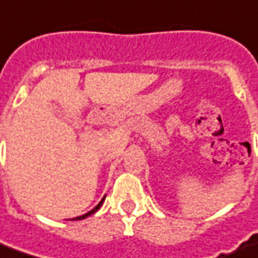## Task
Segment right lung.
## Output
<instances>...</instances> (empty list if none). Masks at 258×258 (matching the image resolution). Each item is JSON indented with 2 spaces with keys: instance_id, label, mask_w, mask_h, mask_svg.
<instances>
[{
  "instance_id": "obj_1",
  "label": "right lung",
  "mask_w": 258,
  "mask_h": 258,
  "mask_svg": "<svg viewBox=\"0 0 258 258\" xmlns=\"http://www.w3.org/2000/svg\"><path fill=\"white\" fill-rule=\"evenodd\" d=\"M104 200H105V197H104V198H102V200H101V202H99L98 205H97V207L94 208V209H91V211H90V212H87V214L83 215V216H78V218H74V219H72V221H81V219H85V218H87V216H90V215L95 214V212H97V211H98L99 208H101V205H102V202H104Z\"/></svg>"
}]
</instances>
